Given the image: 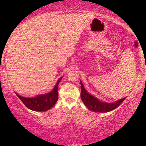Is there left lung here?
I'll use <instances>...</instances> for the list:
<instances>
[{"mask_svg": "<svg viewBox=\"0 0 146 146\" xmlns=\"http://www.w3.org/2000/svg\"><path fill=\"white\" fill-rule=\"evenodd\" d=\"M80 84L82 88L81 99L86 106V107H88V109H90L91 111L95 112H108L111 111V110L116 108L126 99V98H123L116 102L111 104L102 102L94 98V96L88 93L85 88H84L82 82H80Z\"/></svg>", "mask_w": 146, "mask_h": 146, "instance_id": "obj_1", "label": "left lung"}]
</instances>
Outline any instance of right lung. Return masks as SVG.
Returning <instances> with one entry per match:
<instances>
[{
  "mask_svg": "<svg viewBox=\"0 0 146 146\" xmlns=\"http://www.w3.org/2000/svg\"><path fill=\"white\" fill-rule=\"evenodd\" d=\"M61 78L62 77L59 79L54 89L49 93L38 96L32 98H24L16 92L15 94L28 108L36 111H46L50 109L58 100V87Z\"/></svg>",
  "mask_w": 146,
  "mask_h": 146,
  "instance_id": "obj_1",
  "label": "right lung"
}]
</instances>
